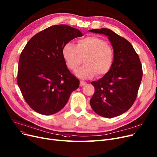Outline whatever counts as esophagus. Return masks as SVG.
Masks as SVG:
<instances>
[{
	"label": "esophagus",
	"instance_id": "1",
	"mask_svg": "<svg viewBox=\"0 0 157 157\" xmlns=\"http://www.w3.org/2000/svg\"><path fill=\"white\" fill-rule=\"evenodd\" d=\"M86 84V81H80V84L79 85L81 86H83L84 85H85Z\"/></svg>",
	"mask_w": 157,
	"mask_h": 157
}]
</instances>
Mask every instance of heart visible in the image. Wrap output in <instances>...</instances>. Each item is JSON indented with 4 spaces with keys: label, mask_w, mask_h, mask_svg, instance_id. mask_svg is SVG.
<instances>
[{
    "label": "heart",
    "mask_w": 157,
    "mask_h": 157,
    "mask_svg": "<svg viewBox=\"0 0 157 157\" xmlns=\"http://www.w3.org/2000/svg\"><path fill=\"white\" fill-rule=\"evenodd\" d=\"M62 53L68 67L76 71L84 59L85 65L76 72L81 79H91L96 74L103 76L111 70L114 51L106 41L97 36H88L78 40L77 45L65 44Z\"/></svg>",
    "instance_id": "obj_1"
}]
</instances>
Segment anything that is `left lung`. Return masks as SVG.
Returning <instances> with one entry per match:
<instances>
[{
    "label": "left lung",
    "instance_id": "left-lung-1",
    "mask_svg": "<svg viewBox=\"0 0 157 157\" xmlns=\"http://www.w3.org/2000/svg\"><path fill=\"white\" fill-rule=\"evenodd\" d=\"M108 37L114 49L109 72L92 81L95 92L90 101L93 110L105 118H113L128 111L135 102L143 77L142 65L132 45L108 29L90 30Z\"/></svg>",
    "mask_w": 157,
    "mask_h": 157
}]
</instances>
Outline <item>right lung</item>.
Instances as JSON below:
<instances>
[{
	"label": "right lung",
	"instance_id": "add662e5",
	"mask_svg": "<svg viewBox=\"0 0 157 157\" xmlns=\"http://www.w3.org/2000/svg\"><path fill=\"white\" fill-rule=\"evenodd\" d=\"M83 34L67 25H56L33 36L21 53L17 83L25 101L38 113L50 115L60 111L79 81L66 65L65 44Z\"/></svg>",
	"mask_w": 157,
	"mask_h": 157
}]
</instances>
